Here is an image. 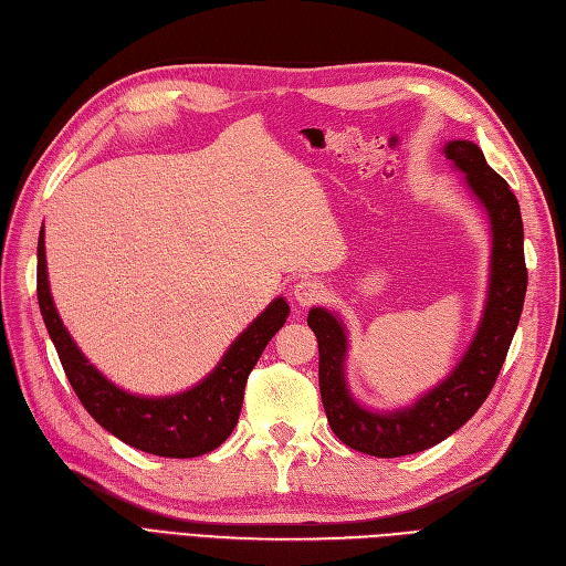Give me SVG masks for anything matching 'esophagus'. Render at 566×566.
<instances>
[{"mask_svg":"<svg viewBox=\"0 0 566 566\" xmlns=\"http://www.w3.org/2000/svg\"><path fill=\"white\" fill-rule=\"evenodd\" d=\"M291 294H294V301L298 305L310 307V305H315V303L322 301L324 286H322V282L317 277H303V280H298L294 284V291H291Z\"/></svg>","mask_w":566,"mask_h":566,"instance_id":"1","label":"esophagus"}]
</instances>
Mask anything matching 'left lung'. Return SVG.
I'll list each match as a JSON object with an SVG mask.
<instances>
[{
  "label": "left lung",
  "instance_id": "left-lung-1",
  "mask_svg": "<svg viewBox=\"0 0 566 566\" xmlns=\"http://www.w3.org/2000/svg\"><path fill=\"white\" fill-rule=\"evenodd\" d=\"M442 153L463 174L468 192L489 218L491 234L484 310L475 336L451 374L418 395L409 407H364L345 378L348 326L334 310L313 307L307 313L319 345V392L329 426L343 444L378 459L430 449L470 421L494 388L524 305V228L517 197L472 140H449Z\"/></svg>",
  "mask_w": 566,
  "mask_h": 566
}]
</instances>
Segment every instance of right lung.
<instances>
[{
	"label": "right lung",
	"instance_id": "1",
	"mask_svg": "<svg viewBox=\"0 0 566 566\" xmlns=\"http://www.w3.org/2000/svg\"><path fill=\"white\" fill-rule=\"evenodd\" d=\"M38 301L65 376L84 409L124 444L164 459H195L228 440L242 411L247 378L289 317L286 301L275 298L230 343L209 376L184 392L148 397L115 386L72 340L51 296L44 226L38 242Z\"/></svg>",
	"mask_w": 566,
	"mask_h": 566
}]
</instances>
